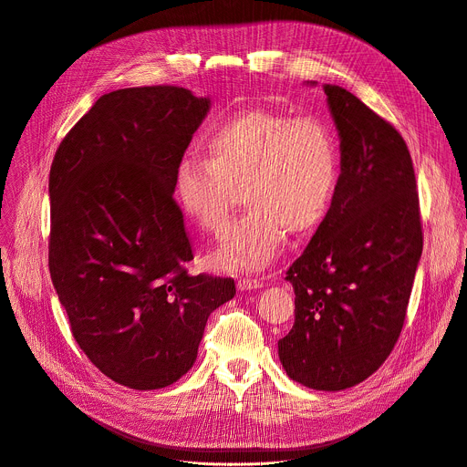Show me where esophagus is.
Returning <instances> with one entry per match:
<instances>
[{
  "instance_id": "esophagus-1",
  "label": "esophagus",
  "mask_w": 467,
  "mask_h": 467,
  "mask_svg": "<svg viewBox=\"0 0 467 467\" xmlns=\"http://www.w3.org/2000/svg\"><path fill=\"white\" fill-rule=\"evenodd\" d=\"M236 286H238V290H240V292H247V290H256V288H262V283H260V279L242 277V279H238Z\"/></svg>"
}]
</instances>
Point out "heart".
<instances>
[{"label": "heart", "mask_w": 467, "mask_h": 467, "mask_svg": "<svg viewBox=\"0 0 467 467\" xmlns=\"http://www.w3.org/2000/svg\"><path fill=\"white\" fill-rule=\"evenodd\" d=\"M205 157L186 155L173 173L181 211L220 234L231 213V188L249 209L213 254L225 272L262 270L286 244L288 231H314L328 214L340 179V148L319 118L247 110L216 123Z\"/></svg>", "instance_id": "heart-1"}]
</instances>
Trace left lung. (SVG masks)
Masks as SVG:
<instances>
[{
  "mask_svg": "<svg viewBox=\"0 0 467 467\" xmlns=\"http://www.w3.org/2000/svg\"><path fill=\"white\" fill-rule=\"evenodd\" d=\"M323 90L342 171L327 218L286 272L296 321L279 358L296 382L338 391L375 373L401 335L423 233L403 137L349 90Z\"/></svg>",
  "mask_w": 467,
  "mask_h": 467,
  "instance_id": "left-lung-1",
  "label": "left lung"
}]
</instances>
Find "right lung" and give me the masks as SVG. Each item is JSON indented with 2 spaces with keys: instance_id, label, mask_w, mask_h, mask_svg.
Here are the masks:
<instances>
[{
  "instance_id": "right-lung-1",
  "label": "right lung",
  "mask_w": 467,
  "mask_h": 467,
  "mask_svg": "<svg viewBox=\"0 0 467 467\" xmlns=\"http://www.w3.org/2000/svg\"><path fill=\"white\" fill-rule=\"evenodd\" d=\"M211 109L181 87L101 96L49 171V274L90 362L132 389H159L195 362L231 277L190 275L173 173Z\"/></svg>"
}]
</instances>
